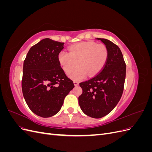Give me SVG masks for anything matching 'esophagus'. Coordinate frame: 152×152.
<instances>
[{
	"label": "esophagus",
	"instance_id": "obj_1",
	"mask_svg": "<svg viewBox=\"0 0 152 152\" xmlns=\"http://www.w3.org/2000/svg\"><path fill=\"white\" fill-rule=\"evenodd\" d=\"M73 84H74V85H75V86H79V82H78V81H74V82H73Z\"/></svg>",
	"mask_w": 152,
	"mask_h": 152
}]
</instances>
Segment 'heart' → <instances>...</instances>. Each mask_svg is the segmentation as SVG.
<instances>
[{"label":"heart","mask_w":152,"mask_h":152,"mask_svg":"<svg viewBox=\"0 0 152 152\" xmlns=\"http://www.w3.org/2000/svg\"><path fill=\"white\" fill-rule=\"evenodd\" d=\"M108 57V48L103 44L83 42L72 45L68 53L61 50L58 54V61L63 70L70 74L74 80L84 79L88 75L92 77L98 73L105 65Z\"/></svg>","instance_id":"b5f03b06"}]
</instances>
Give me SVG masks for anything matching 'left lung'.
<instances>
[{"label": "left lung", "instance_id": "obj_1", "mask_svg": "<svg viewBox=\"0 0 152 152\" xmlns=\"http://www.w3.org/2000/svg\"><path fill=\"white\" fill-rule=\"evenodd\" d=\"M97 39L108 48L107 61L98 74L79 84L82 94L79 97L82 112L95 118L107 115L115 107L123 93L126 73V65L120 48L108 39Z\"/></svg>", "mask_w": 152, "mask_h": 152}]
</instances>
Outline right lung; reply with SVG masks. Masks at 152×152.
<instances>
[{
    "label": "right lung",
    "mask_w": 152,
    "mask_h": 152,
    "mask_svg": "<svg viewBox=\"0 0 152 152\" xmlns=\"http://www.w3.org/2000/svg\"><path fill=\"white\" fill-rule=\"evenodd\" d=\"M64 42L46 38L33 45L23 63L21 80L25 102L32 112L47 118L56 114L73 87L58 61Z\"/></svg>",
    "instance_id": "1"
}]
</instances>
